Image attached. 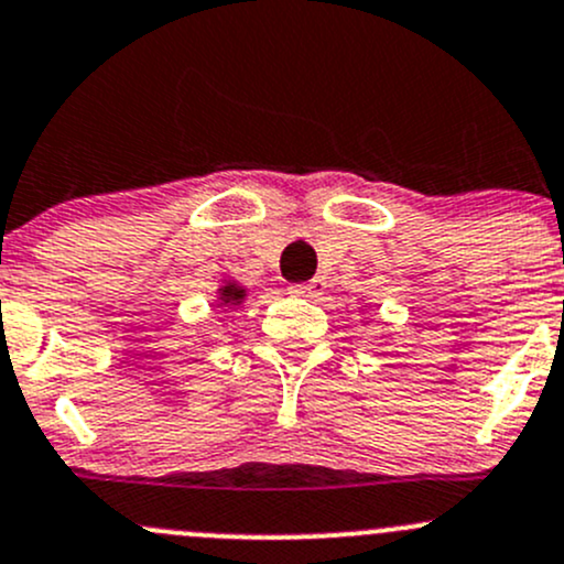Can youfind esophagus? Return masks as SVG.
Returning a JSON list of instances; mask_svg holds the SVG:
<instances>
[{
  "mask_svg": "<svg viewBox=\"0 0 564 564\" xmlns=\"http://www.w3.org/2000/svg\"><path fill=\"white\" fill-rule=\"evenodd\" d=\"M292 292L300 294V297L314 300V297H318V294L324 292V281H322V278H311V281H305V283H294Z\"/></svg>",
  "mask_w": 564,
  "mask_h": 564,
  "instance_id": "1",
  "label": "esophagus"
}]
</instances>
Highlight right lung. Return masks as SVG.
Returning a JSON list of instances; mask_svg holds the SVG:
<instances>
[{
  "mask_svg": "<svg viewBox=\"0 0 564 564\" xmlns=\"http://www.w3.org/2000/svg\"><path fill=\"white\" fill-rule=\"evenodd\" d=\"M240 300H242V289H237V286L224 289V303H240Z\"/></svg>",
  "mask_w": 564,
  "mask_h": 564,
  "instance_id": "right-lung-1",
  "label": "right lung"
}]
</instances>
